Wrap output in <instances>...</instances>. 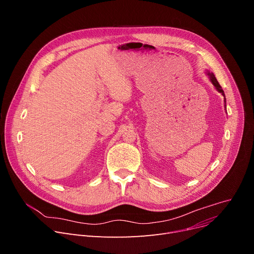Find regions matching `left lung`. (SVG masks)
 <instances>
[{"label":"left lung","instance_id":"8db88e82","mask_svg":"<svg viewBox=\"0 0 254 254\" xmlns=\"http://www.w3.org/2000/svg\"><path fill=\"white\" fill-rule=\"evenodd\" d=\"M207 75H208V77H209V79H210L211 83L214 85V87H216V88L218 89V91H219V92H221V93L225 96V94H224V90L222 89V86H221V85H220V83L218 82L216 76H214L212 73H209V72H207ZM225 102H226V99H225Z\"/></svg>","mask_w":254,"mask_h":254}]
</instances>
